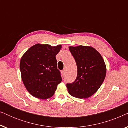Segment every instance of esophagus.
Wrapping results in <instances>:
<instances>
[{"label":"esophagus","instance_id":"34e87169","mask_svg":"<svg viewBox=\"0 0 128 128\" xmlns=\"http://www.w3.org/2000/svg\"><path fill=\"white\" fill-rule=\"evenodd\" d=\"M65 73H66V71H65V70H63L62 71V74L63 75V76H64V74H65Z\"/></svg>","mask_w":128,"mask_h":128}]
</instances>
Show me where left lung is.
Segmentation results:
<instances>
[{
    "label": "left lung",
    "mask_w": 128,
    "mask_h": 128,
    "mask_svg": "<svg viewBox=\"0 0 128 128\" xmlns=\"http://www.w3.org/2000/svg\"><path fill=\"white\" fill-rule=\"evenodd\" d=\"M77 64L75 81L67 84L70 95L78 98H87L96 93L106 76V68L101 54L90 46H69Z\"/></svg>",
    "instance_id": "obj_1"
}]
</instances>
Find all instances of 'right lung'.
<instances>
[{
	"label": "right lung",
	"instance_id": "add662e5",
	"mask_svg": "<svg viewBox=\"0 0 128 128\" xmlns=\"http://www.w3.org/2000/svg\"><path fill=\"white\" fill-rule=\"evenodd\" d=\"M61 48V45L52 46L36 44L22 56L20 62L22 79L33 97L48 99L55 93L57 86L62 81L56 59Z\"/></svg>",
	"mask_w": 128,
	"mask_h": 128
}]
</instances>
